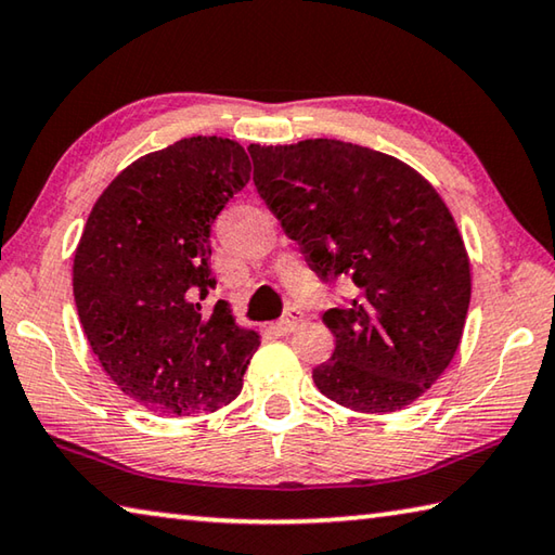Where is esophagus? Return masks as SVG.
Segmentation results:
<instances>
[{"instance_id": "1", "label": "esophagus", "mask_w": 555, "mask_h": 555, "mask_svg": "<svg viewBox=\"0 0 555 555\" xmlns=\"http://www.w3.org/2000/svg\"><path fill=\"white\" fill-rule=\"evenodd\" d=\"M300 321H304V311H298V308H288L286 315L281 318V321H276L274 325H271V331L279 333V335H286L291 331H296V327L300 325Z\"/></svg>"}]
</instances>
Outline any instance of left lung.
<instances>
[{
    "label": "left lung",
    "mask_w": 555,
    "mask_h": 555,
    "mask_svg": "<svg viewBox=\"0 0 555 555\" xmlns=\"http://www.w3.org/2000/svg\"><path fill=\"white\" fill-rule=\"evenodd\" d=\"M255 185L325 284H354L325 311L335 352L313 370L327 399L362 413L416 401L453 360L469 261L436 188L399 158L340 139L249 146Z\"/></svg>",
    "instance_id": "obj_1"
}]
</instances>
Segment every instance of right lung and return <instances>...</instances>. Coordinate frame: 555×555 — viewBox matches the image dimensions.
Here are the masks:
<instances>
[{"label": "right lung", "mask_w": 555, "mask_h": 555, "mask_svg": "<svg viewBox=\"0 0 555 555\" xmlns=\"http://www.w3.org/2000/svg\"><path fill=\"white\" fill-rule=\"evenodd\" d=\"M249 156L222 137L181 139L127 166L92 208L73 261L82 331L102 370L156 413L215 411L242 391L259 335L218 300L210 234L249 183Z\"/></svg>", "instance_id": "obj_1"}]
</instances>
